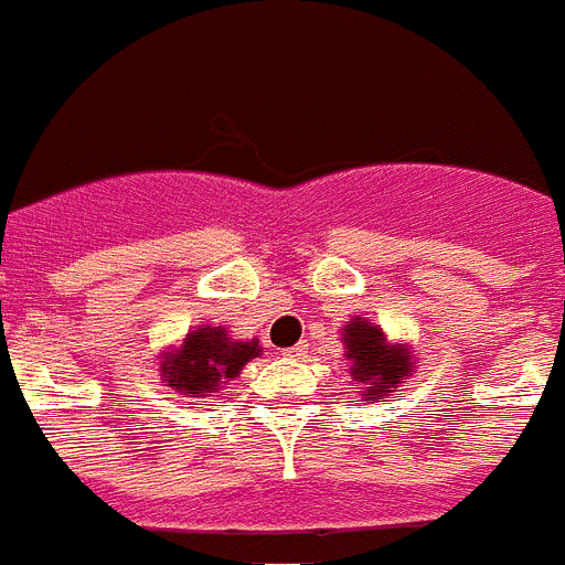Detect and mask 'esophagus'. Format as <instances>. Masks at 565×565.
I'll return each instance as SVG.
<instances>
[{
    "instance_id": "1",
    "label": "esophagus",
    "mask_w": 565,
    "mask_h": 565,
    "mask_svg": "<svg viewBox=\"0 0 565 565\" xmlns=\"http://www.w3.org/2000/svg\"><path fill=\"white\" fill-rule=\"evenodd\" d=\"M284 355H287V359H301V355H307V344H296V348L284 350Z\"/></svg>"
}]
</instances>
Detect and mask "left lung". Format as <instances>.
I'll list each match as a JSON object with an SVG mask.
<instances>
[{"instance_id": "8db88e82", "label": "left lung", "mask_w": 565, "mask_h": 565, "mask_svg": "<svg viewBox=\"0 0 565 565\" xmlns=\"http://www.w3.org/2000/svg\"><path fill=\"white\" fill-rule=\"evenodd\" d=\"M350 376L355 379L364 402H387L393 391L416 373V350L405 341H391L382 324L371 319L344 321L341 327Z\"/></svg>"}]
</instances>
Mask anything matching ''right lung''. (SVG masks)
Returning a JSON list of instances; mask_svg holds the SVG:
<instances>
[{"label":"right lung","instance_id":"1","mask_svg":"<svg viewBox=\"0 0 565 565\" xmlns=\"http://www.w3.org/2000/svg\"><path fill=\"white\" fill-rule=\"evenodd\" d=\"M260 353L258 339L241 341L232 339L226 327L201 324L160 353L158 373L180 396H210L241 376L244 364Z\"/></svg>","mask_w":565,"mask_h":565}]
</instances>
